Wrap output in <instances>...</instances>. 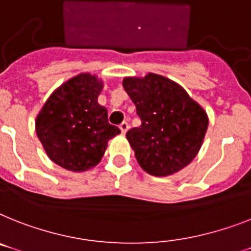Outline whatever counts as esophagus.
Instances as JSON below:
<instances>
[{"label": "esophagus", "instance_id": "1", "mask_svg": "<svg viewBox=\"0 0 251 251\" xmlns=\"http://www.w3.org/2000/svg\"><path fill=\"white\" fill-rule=\"evenodd\" d=\"M119 128H121V130H122V133H127V130H128V128H129V126H128V123L127 122H123V123L121 124V126H119Z\"/></svg>", "mask_w": 251, "mask_h": 251}]
</instances>
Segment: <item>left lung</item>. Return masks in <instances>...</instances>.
Wrapping results in <instances>:
<instances>
[{"mask_svg": "<svg viewBox=\"0 0 251 251\" xmlns=\"http://www.w3.org/2000/svg\"><path fill=\"white\" fill-rule=\"evenodd\" d=\"M123 87L141 119L140 127L127 132L141 168L165 177L190 164L208 129L204 109L179 84L159 74L127 76Z\"/></svg>", "mask_w": 251, "mask_h": 251, "instance_id": "8db88e82", "label": "left lung"}]
</instances>
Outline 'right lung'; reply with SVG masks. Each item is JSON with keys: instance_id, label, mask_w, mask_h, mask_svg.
<instances>
[{"instance_id": "obj_1", "label": "right lung", "mask_w": 251, "mask_h": 251, "mask_svg": "<svg viewBox=\"0 0 251 251\" xmlns=\"http://www.w3.org/2000/svg\"><path fill=\"white\" fill-rule=\"evenodd\" d=\"M102 87L96 75L78 74L56 88L37 115L36 133L47 156L66 171L99 164L109 140L121 133L97 102Z\"/></svg>"}]
</instances>
